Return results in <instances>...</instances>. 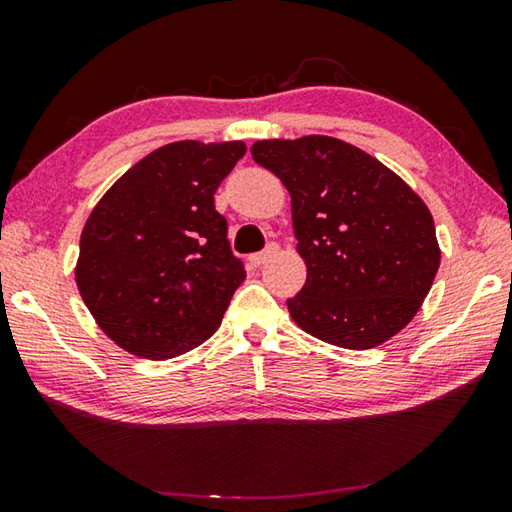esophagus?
Masks as SVG:
<instances>
[{
    "label": "esophagus",
    "mask_w": 512,
    "mask_h": 512,
    "mask_svg": "<svg viewBox=\"0 0 512 512\" xmlns=\"http://www.w3.org/2000/svg\"><path fill=\"white\" fill-rule=\"evenodd\" d=\"M277 253H280V246H277V244H268V246H266V250H262V253L250 255V264H253L255 268H259L262 264H266L268 259L275 257Z\"/></svg>",
    "instance_id": "34e87169"
}]
</instances>
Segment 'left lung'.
I'll return each instance as SVG.
<instances>
[{"label":"left lung","mask_w":512,"mask_h":512,"mask_svg":"<svg viewBox=\"0 0 512 512\" xmlns=\"http://www.w3.org/2000/svg\"><path fill=\"white\" fill-rule=\"evenodd\" d=\"M253 160L291 194L307 282L287 300L298 327L368 350L418 314L440 266L429 207L379 160L327 135L255 142Z\"/></svg>","instance_id":"left-lung-1"}]
</instances>
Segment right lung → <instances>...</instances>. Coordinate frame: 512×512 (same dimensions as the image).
<instances>
[{
  "label": "right lung",
  "mask_w": 512,
  "mask_h": 512,
  "mask_svg": "<svg viewBox=\"0 0 512 512\" xmlns=\"http://www.w3.org/2000/svg\"><path fill=\"white\" fill-rule=\"evenodd\" d=\"M244 142H173L142 158L85 221L76 287L97 325L144 359L194 350L246 280L214 192Z\"/></svg>",
  "instance_id": "add662e5"
}]
</instances>
